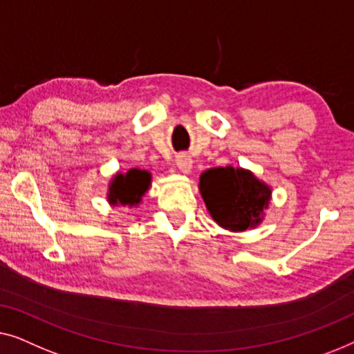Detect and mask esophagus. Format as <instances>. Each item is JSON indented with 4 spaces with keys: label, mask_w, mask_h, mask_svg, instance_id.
<instances>
[{
    "label": "esophagus",
    "mask_w": 354,
    "mask_h": 354,
    "mask_svg": "<svg viewBox=\"0 0 354 354\" xmlns=\"http://www.w3.org/2000/svg\"><path fill=\"white\" fill-rule=\"evenodd\" d=\"M176 168L179 171L183 173V175H187V173H191L192 170V158L186 156V153H181V156L176 157Z\"/></svg>",
    "instance_id": "obj_1"
}]
</instances>
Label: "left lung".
Listing matches in <instances>:
<instances>
[{"label":"left lung","mask_w":354,"mask_h":354,"mask_svg":"<svg viewBox=\"0 0 354 354\" xmlns=\"http://www.w3.org/2000/svg\"><path fill=\"white\" fill-rule=\"evenodd\" d=\"M198 191L213 221L231 232L255 229L265 220L272 187L242 167H218L203 171Z\"/></svg>","instance_id":"obj_1"}]
</instances>
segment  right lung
Instances as JSON below:
<instances>
[{"mask_svg":"<svg viewBox=\"0 0 354 354\" xmlns=\"http://www.w3.org/2000/svg\"><path fill=\"white\" fill-rule=\"evenodd\" d=\"M152 184V175L141 168H129L128 171H117L107 184L106 198L112 207H139Z\"/></svg>","mask_w":354,"mask_h":354,"instance_id":"add662e5","label":"right lung"}]
</instances>
